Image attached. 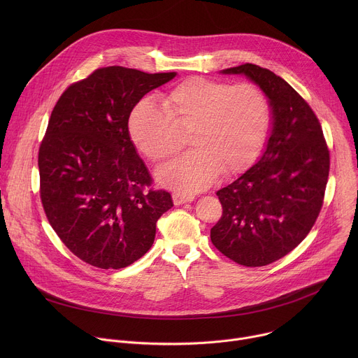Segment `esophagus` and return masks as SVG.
Listing matches in <instances>:
<instances>
[{
	"label": "esophagus",
	"instance_id": "34e87169",
	"mask_svg": "<svg viewBox=\"0 0 358 358\" xmlns=\"http://www.w3.org/2000/svg\"><path fill=\"white\" fill-rule=\"evenodd\" d=\"M194 196L192 195H185V194H181V192H174L173 194V201L176 206H180V203H185V202H189L192 201Z\"/></svg>",
	"mask_w": 358,
	"mask_h": 358
}]
</instances>
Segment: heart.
<instances>
[{"label": "heart", "instance_id": "b5f03b06", "mask_svg": "<svg viewBox=\"0 0 358 358\" xmlns=\"http://www.w3.org/2000/svg\"><path fill=\"white\" fill-rule=\"evenodd\" d=\"M163 110L140 103L130 117V136L151 163L178 152L185 137L196 148L159 170L162 184L182 192L208 187L221 173L246 170L261 152L271 127V101L255 83L189 78L162 100Z\"/></svg>", "mask_w": 358, "mask_h": 358}]
</instances>
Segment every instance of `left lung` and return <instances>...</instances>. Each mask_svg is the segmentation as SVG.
I'll return each mask as SVG.
<instances>
[{"mask_svg":"<svg viewBox=\"0 0 358 358\" xmlns=\"http://www.w3.org/2000/svg\"><path fill=\"white\" fill-rule=\"evenodd\" d=\"M222 73L245 75L269 97L273 127L259 162L217 191L222 217L211 228L214 246L234 262L257 268L292 252L313 228L330 171L322 124L286 80L253 64Z\"/></svg>","mask_w":358,"mask_h":358,"instance_id":"left-lung-1","label":"left lung"}]
</instances>
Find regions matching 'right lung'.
Wrapping results in <instances>:
<instances>
[{"label":"right lung","mask_w":358,"mask_h":358,"mask_svg":"<svg viewBox=\"0 0 358 358\" xmlns=\"http://www.w3.org/2000/svg\"><path fill=\"white\" fill-rule=\"evenodd\" d=\"M176 76L106 66L72 83L50 113L38 151L45 215L64 245L100 269L131 265L151 248L173 207L129 134L141 97Z\"/></svg>","instance_id":"obj_1"}]
</instances>
